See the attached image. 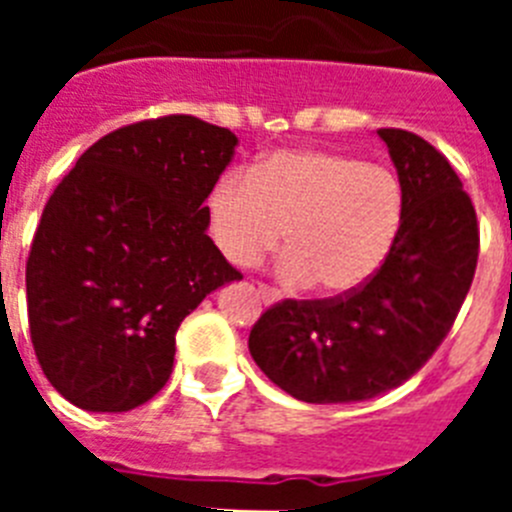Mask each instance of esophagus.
<instances>
[{"label": "esophagus", "mask_w": 512, "mask_h": 512, "mask_svg": "<svg viewBox=\"0 0 512 512\" xmlns=\"http://www.w3.org/2000/svg\"><path fill=\"white\" fill-rule=\"evenodd\" d=\"M259 295H261V300L266 302V305H274V302L279 300L277 292H271V289L264 287V284H261V287H259Z\"/></svg>", "instance_id": "obj_1"}]
</instances>
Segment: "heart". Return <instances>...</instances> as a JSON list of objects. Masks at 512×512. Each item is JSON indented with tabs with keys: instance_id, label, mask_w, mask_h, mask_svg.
I'll use <instances>...</instances> for the list:
<instances>
[{
	"instance_id": "b5f03b06",
	"label": "heart",
	"mask_w": 512,
	"mask_h": 512,
	"mask_svg": "<svg viewBox=\"0 0 512 512\" xmlns=\"http://www.w3.org/2000/svg\"><path fill=\"white\" fill-rule=\"evenodd\" d=\"M210 238L233 266H256L279 246V277L341 297L364 287L390 256L402 189L390 169L323 148L269 153L248 179L225 176L207 194Z\"/></svg>"
}]
</instances>
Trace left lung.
Returning a JSON list of instances; mask_svg holds the SVG:
<instances>
[{"mask_svg": "<svg viewBox=\"0 0 512 512\" xmlns=\"http://www.w3.org/2000/svg\"><path fill=\"white\" fill-rule=\"evenodd\" d=\"M377 135L402 189L390 256L351 295L284 300L248 336L261 372L312 405L372 400L408 382L451 330L477 269V212L449 161L408 130Z\"/></svg>", "mask_w": 512, "mask_h": 512, "instance_id": "8db88e82", "label": "left lung"}]
</instances>
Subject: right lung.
<instances>
[{
	"instance_id": "right-lung-1",
	"label": "right lung",
	"mask_w": 512,
	"mask_h": 512,
	"mask_svg": "<svg viewBox=\"0 0 512 512\" xmlns=\"http://www.w3.org/2000/svg\"><path fill=\"white\" fill-rule=\"evenodd\" d=\"M238 138L192 115L143 120L81 153L45 205L27 259V320L48 382L89 413L151 400L176 330L243 279L207 235L205 200Z\"/></svg>"
}]
</instances>
